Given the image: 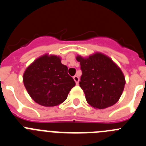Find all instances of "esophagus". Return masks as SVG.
<instances>
[{
    "instance_id": "esophagus-1",
    "label": "esophagus",
    "mask_w": 146,
    "mask_h": 146,
    "mask_svg": "<svg viewBox=\"0 0 146 146\" xmlns=\"http://www.w3.org/2000/svg\"><path fill=\"white\" fill-rule=\"evenodd\" d=\"M73 78H74V80L75 81L76 84H77V85L78 84V83H79V81H80L79 77H78L77 75H74V77H73Z\"/></svg>"
}]
</instances>
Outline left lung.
Here are the masks:
<instances>
[{
	"label": "left lung",
	"mask_w": 146,
	"mask_h": 146,
	"mask_svg": "<svg viewBox=\"0 0 146 146\" xmlns=\"http://www.w3.org/2000/svg\"><path fill=\"white\" fill-rule=\"evenodd\" d=\"M82 75L80 86L83 90L87 102L97 109L115 104L121 97L125 78L121 69L111 59L102 53L83 58L77 56Z\"/></svg>",
	"instance_id": "left-lung-1"
}]
</instances>
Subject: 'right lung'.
Instances as JSON below:
<instances>
[{
  "label": "right lung",
  "mask_w": 146,
  "mask_h": 146,
  "mask_svg": "<svg viewBox=\"0 0 146 146\" xmlns=\"http://www.w3.org/2000/svg\"><path fill=\"white\" fill-rule=\"evenodd\" d=\"M68 68L55 55H44L30 65L23 74V82L31 97L40 105L56 106L66 99L76 85Z\"/></svg>",
  "instance_id": "obj_1"
}]
</instances>
